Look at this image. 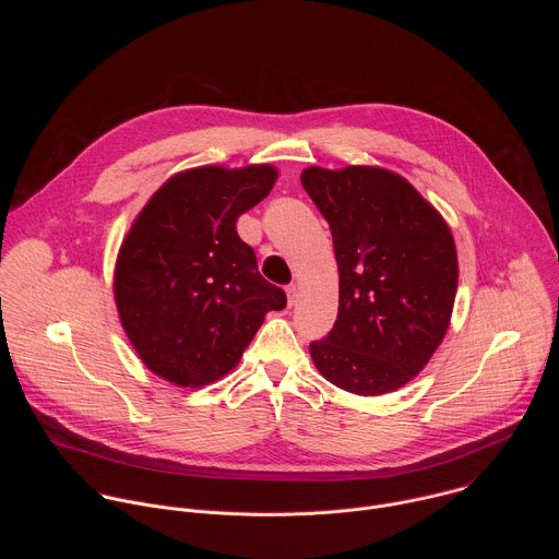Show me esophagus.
I'll list each match as a JSON object with an SVG mask.
<instances>
[{
	"label": "esophagus",
	"instance_id": "obj_1",
	"mask_svg": "<svg viewBox=\"0 0 559 559\" xmlns=\"http://www.w3.org/2000/svg\"><path fill=\"white\" fill-rule=\"evenodd\" d=\"M296 300H298V287H296V285H289V287H287V305L294 307Z\"/></svg>",
	"mask_w": 559,
	"mask_h": 559
}]
</instances>
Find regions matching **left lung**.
I'll return each instance as SVG.
<instances>
[{
	"instance_id": "1",
	"label": "left lung",
	"mask_w": 559,
	"mask_h": 559,
	"mask_svg": "<svg viewBox=\"0 0 559 559\" xmlns=\"http://www.w3.org/2000/svg\"><path fill=\"white\" fill-rule=\"evenodd\" d=\"M338 261V316L309 354L332 384L380 395L407 384L449 328L457 259L449 225L416 188L382 168H307Z\"/></svg>"
}]
</instances>
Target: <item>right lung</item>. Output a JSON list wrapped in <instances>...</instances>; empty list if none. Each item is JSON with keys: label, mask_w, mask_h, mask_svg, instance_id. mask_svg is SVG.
I'll use <instances>...</instances> for the list:
<instances>
[{"label": "right lung", "mask_w": 559, "mask_h": 559, "mask_svg": "<svg viewBox=\"0 0 559 559\" xmlns=\"http://www.w3.org/2000/svg\"><path fill=\"white\" fill-rule=\"evenodd\" d=\"M272 166L194 168L158 188L121 246L115 298L141 360L179 386L225 376L287 296L257 267L236 218L263 201Z\"/></svg>", "instance_id": "right-lung-1"}]
</instances>
